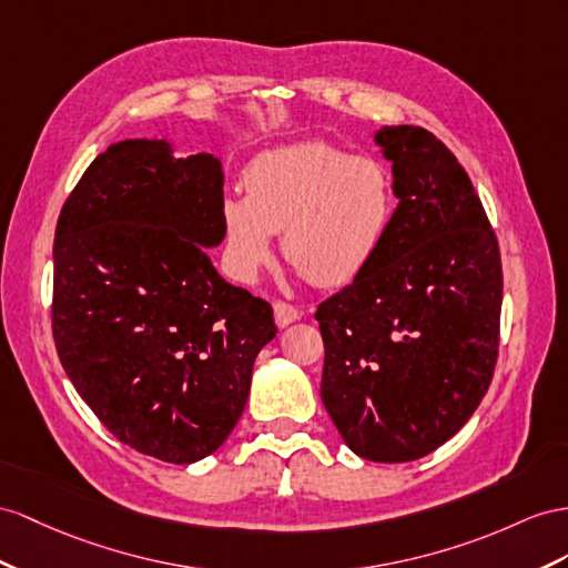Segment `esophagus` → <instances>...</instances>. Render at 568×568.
<instances>
[{"mask_svg": "<svg viewBox=\"0 0 568 568\" xmlns=\"http://www.w3.org/2000/svg\"><path fill=\"white\" fill-rule=\"evenodd\" d=\"M273 316H275V324H278L281 328H285V326H290L293 322H297L300 312H297V307H293V304H287L283 300H275L273 302Z\"/></svg>", "mask_w": 568, "mask_h": 568, "instance_id": "1", "label": "esophagus"}]
</instances>
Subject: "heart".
<instances>
[{
  "instance_id": "b5f03b06",
  "label": "heart",
  "mask_w": 568,
  "mask_h": 568,
  "mask_svg": "<svg viewBox=\"0 0 568 568\" xmlns=\"http://www.w3.org/2000/svg\"><path fill=\"white\" fill-rule=\"evenodd\" d=\"M246 196H225L221 215L230 266L252 278L283 230L290 266L316 285H345L379 256L398 211L384 160L304 141L256 155L244 170Z\"/></svg>"
}]
</instances>
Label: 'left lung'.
<instances>
[{
	"instance_id": "left-lung-1",
	"label": "left lung",
	"mask_w": 568,
	"mask_h": 568,
	"mask_svg": "<svg viewBox=\"0 0 568 568\" xmlns=\"http://www.w3.org/2000/svg\"><path fill=\"white\" fill-rule=\"evenodd\" d=\"M398 211L367 271L316 307L322 400L345 444L405 463L448 442L499 355V240L456 155L423 126L376 134Z\"/></svg>"
}]
</instances>
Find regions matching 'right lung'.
<instances>
[{"label":"right lung","instance_id":"right-lung-1","mask_svg":"<svg viewBox=\"0 0 568 568\" xmlns=\"http://www.w3.org/2000/svg\"><path fill=\"white\" fill-rule=\"evenodd\" d=\"M221 206L217 158L122 141L83 172L54 230L62 367L114 439L168 463L201 460L227 439L278 331L266 300L211 264Z\"/></svg>","mask_w":568,"mask_h":568}]
</instances>
